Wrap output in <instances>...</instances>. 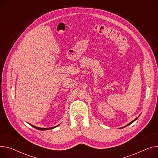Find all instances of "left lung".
<instances>
[{
	"instance_id": "8db88e82",
	"label": "left lung",
	"mask_w": 158,
	"mask_h": 158,
	"mask_svg": "<svg viewBox=\"0 0 158 158\" xmlns=\"http://www.w3.org/2000/svg\"><path fill=\"white\" fill-rule=\"evenodd\" d=\"M136 119H137V118H136V119H134V120H133V121H131V122H130V123H128V124H127V125H126V126H124V127H127V126H128V125H130V124H131V123H133V122H134V121H135V120H136ZM124 127H123V128H124Z\"/></svg>"
}]
</instances>
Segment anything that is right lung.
<instances>
[{"instance_id":"add662e5","label":"right lung","mask_w":158,"mask_h":158,"mask_svg":"<svg viewBox=\"0 0 158 158\" xmlns=\"http://www.w3.org/2000/svg\"><path fill=\"white\" fill-rule=\"evenodd\" d=\"M31 127H33L34 128H36V129H37V130H50V129H52V128H55V127H52V128H39V127H35V126H33V125H31V124H30Z\"/></svg>"}]
</instances>
